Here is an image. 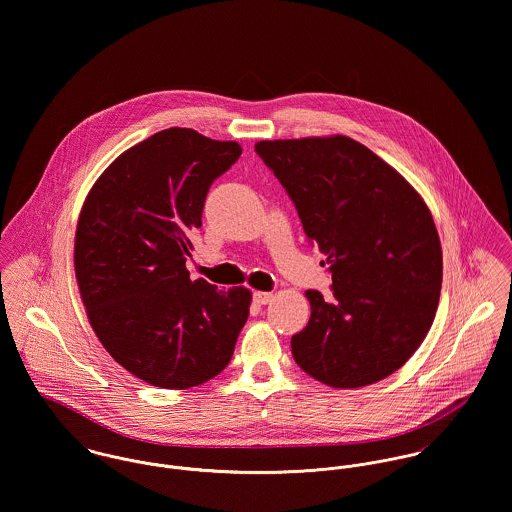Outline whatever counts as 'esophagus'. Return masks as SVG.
<instances>
[{
    "instance_id": "1",
    "label": "esophagus",
    "mask_w": 512,
    "mask_h": 512,
    "mask_svg": "<svg viewBox=\"0 0 512 512\" xmlns=\"http://www.w3.org/2000/svg\"><path fill=\"white\" fill-rule=\"evenodd\" d=\"M253 300H255L257 304H261V306H263V304H269V302L273 300V292H263V290H261V292H255V294H253Z\"/></svg>"
}]
</instances>
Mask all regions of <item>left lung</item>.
<instances>
[{"instance_id": "8db88e82", "label": "left lung", "mask_w": 512, "mask_h": 512, "mask_svg": "<svg viewBox=\"0 0 512 512\" xmlns=\"http://www.w3.org/2000/svg\"><path fill=\"white\" fill-rule=\"evenodd\" d=\"M255 153L326 253L332 296L306 290L310 320L292 336L302 371L334 389L377 383L426 338L442 288V247L416 190L365 145L336 135L261 141Z\"/></svg>"}]
</instances>
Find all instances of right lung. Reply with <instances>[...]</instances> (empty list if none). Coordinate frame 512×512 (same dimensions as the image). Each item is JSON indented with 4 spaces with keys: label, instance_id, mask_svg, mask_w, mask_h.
<instances>
[{
    "label": "right lung",
    "instance_id": "add662e5",
    "mask_svg": "<svg viewBox=\"0 0 512 512\" xmlns=\"http://www.w3.org/2000/svg\"><path fill=\"white\" fill-rule=\"evenodd\" d=\"M233 141L163 129L117 157L88 194L74 269L96 336L161 389L216 377L247 322L251 292L190 279L186 261L210 186L239 159Z\"/></svg>",
    "mask_w": 512,
    "mask_h": 512
}]
</instances>
